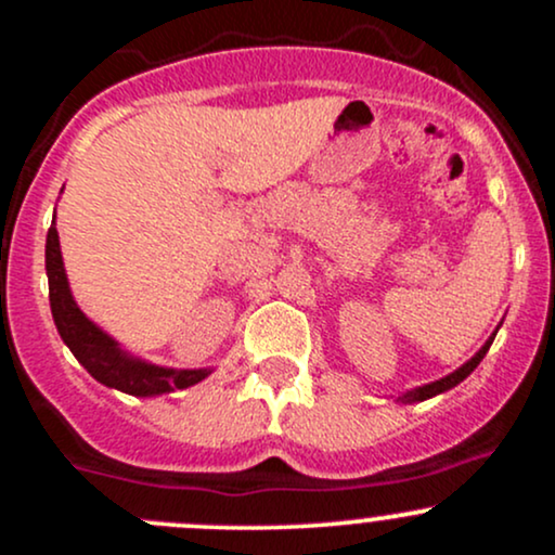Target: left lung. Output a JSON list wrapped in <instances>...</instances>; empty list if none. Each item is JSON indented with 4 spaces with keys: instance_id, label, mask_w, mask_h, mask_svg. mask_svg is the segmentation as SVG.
<instances>
[{
    "instance_id": "obj_1",
    "label": "left lung",
    "mask_w": 555,
    "mask_h": 555,
    "mask_svg": "<svg viewBox=\"0 0 555 555\" xmlns=\"http://www.w3.org/2000/svg\"><path fill=\"white\" fill-rule=\"evenodd\" d=\"M495 334H499V328H495V331H493V336H490V339H488L486 344H482V347L477 349V352L473 354V358H469L467 362H464L462 367H456L454 373L443 375V378L433 380V384H425V386H417V388H412V391H404V393H401V397H397V401H401V404H415V401L433 399V397H438V393H443V391H449V388H454L456 384H462V380L467 378V375L473 373L477 365H480V360L486 358V352H488V349H490V344H493Z\"/></svg>"
}]
</instances>
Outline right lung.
Segmentation results:
<instances>
[{
	"instance_id": "add662e5",
	"label": "right lung",
	"mask_w": 555,
	"mask_h": 555,
	"mask_svg": "<svg viewBox=\"0 0 555 555\" xmlns=\"http://www.w3.org/2000/svg\"><path fill=\"white\" fill-rule=\"evenodd\" d=\"M56 216V211H54ZM47 276H49V305H52L54 326L60 331L62 341L69 352L93 375L99 384L117 388L130 397H162L177 388L201 384L211 375V367H164L125 352L114 336L99 328L75 302L62 260L60 234H56L54 219L47 234Z\"/></svg>"
}]
</instances>
